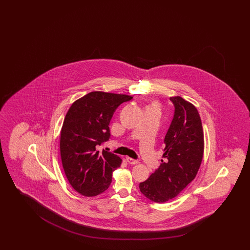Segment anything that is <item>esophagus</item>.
I'll return each instance as SVG.
<instances>
[{"instance_id": "1", "label": "esophagus", "mask_w": 250, "mask_h": 250, "mask_svg": "<svg viewBox=\"0 0 250 250\" xmlns=\"http://www.w3.org/2000/svg\"><path fill=\"white\" fill-rule=\"evenodd\" d=\"M126 159H127V163L130 164V165H137L138 163V160L133 159V158H130V157H127Z\"/></svg>"}]
</instances>
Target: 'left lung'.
<instances>
[{
    "instance_id": "obj_1",
    "label": "left lung",
    "mask_w": 250,
    "mask_h": 250,
    "mask_svg": "<svg viewBox=\"0 0 250 250\" xmlns=\"http://www.w3.org/2000/svg\"><path fill=\"white\" fill-rule=\"evenodd\" d=\"M174 115L165 138L162 164L139 184L144 196L155 203L177 197L197 175L204 154V132L197 108L181 96L170 97Z\"/></svg>"
}]
</instances>
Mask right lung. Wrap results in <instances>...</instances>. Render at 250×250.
<instances>
[{"mask_svg": "<svg viewBox=\"0 0 250 250\" xmlns=\"http://www.w3.org/2000/svg\"><path fill=\"white\" fill-rule=\"evenodd\" d=\"M132 96L95 91L69 107L61 130L60 151L65 175L75 190L85 197H96L112 183V171L122 159L98 146L109 140L112 115Z\"/></svg>", "mask_w": 250, "mask_h": 250, "instance_id": "obj_1", "label": "right lung"}]
</instances>
